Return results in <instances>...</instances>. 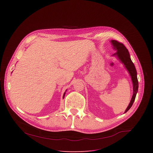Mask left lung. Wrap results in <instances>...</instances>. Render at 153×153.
<instances>
[{
  "label": "left lung",
  "mask_w": 153,
  "mask_h": 153,
  "mask_svg": "<svg viewBox=\"0 0 153 153\" xmlns=\"http://www.w3.org/2000/svg\"><path fill=\"white\" fill-rule=\"evenodd\" d=\"M110 42L113 47V48L116 51V53L113 54L112 56H114L117 57L118 60L122 64H123L124 67H125L128 73L129 74L131 78V80L133 83V94L128 106H127L126 110L124 112V113H126L131 108V107L132 106L138 91L139 83H138V80L137 77V71H136V69L135 68L134 63H133L131 59L129 51L126 49V48L124 46L123 43H120L115 40H111Z\"/></svg>",
  "instance_id": "left-lung-1"
}]
</instances>
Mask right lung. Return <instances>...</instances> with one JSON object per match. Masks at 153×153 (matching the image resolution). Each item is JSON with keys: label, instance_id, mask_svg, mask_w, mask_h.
<instances>
[{"label": "right lung", "instance_id": "obj_1", "mask_svg": "<svg viewBox=\"0 0 153 153\" xmlns=\"http://www.w3.org/2000/svg\"><path fill=\"white\" fill-rule=\"evenodd\" d=\"M66 91H67V90L66 91H65V92L64 93V94H63V99L64 98V97H65V93H66Z\"/></svg>", "mask_w": 153, "mask_h": 153}]
</instances>
